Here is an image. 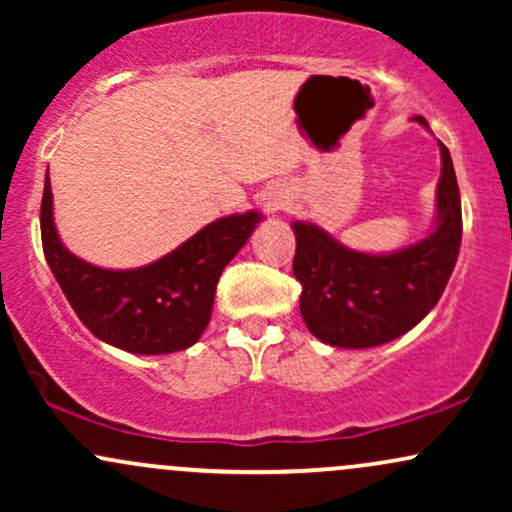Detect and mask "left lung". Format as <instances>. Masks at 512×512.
I'll list each match as a JSON object with an SVG mask.
<instances>
[{
  "mask_svg": "<svg viewBox=\"0 0 512 512\" xmlns=\"http://www.w3.org/2000/svg\"><path fill=\"white\" fill-rule=\"evenodd\" d=\"M426 129L424 117H414ZM436 228L407 248L368 255L346 248L325 228L293 221V276L301 281V315L320 342L370 349L402 337L431 313L455 269L462 243V204L450 151L440 144Z\"/></svg>",
  "mask_w": 512,
  "mask_h": 512,
  "instance_id": "obj_1",
  "label": "left lung"
}]
</instances>
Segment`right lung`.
Segmentation results:
<instances>
[{
    "label": "right lung",
    "instance_id": "obj_1",
    "mask_svg": "<svg viewBox=\"0 0 512 512\" xmlns=\"http://www.w3.org/2000/svg\"><path fill=\"white\" fill-rule=\"evenodd\" d=\"M262 219L260 211L223 216L161 260L137 269H103L64 248L45 178L40 236L57 284L88 330L129 354L156 356L187 349L202 337L223 267Z\"/></svg>",
    "mask_w": 512,
    "mask_h": 512
}]
</instances>
